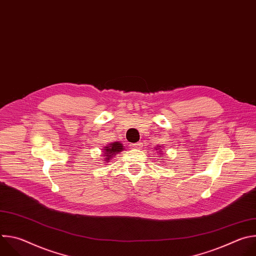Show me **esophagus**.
<instances>
[{
	"label": "esophagus",
	"instance_id": "34e87169",
	"mask_svg": "<svg viewBox=\"0 0 256 256\" xmlns=\"http://www.w3.org/2000/svg\"><path fill=\"white\" fill-rule=\"evenodd\" d=\"M132 148L134 149H140L142 148V142H134L132 144Z\"/></svg>",
	"mask_w": 256,
	"mask_h": 256
}]
</instances>
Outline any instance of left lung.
<instances>
[{"label":"left lung","mask_w":256,"mask_h":256,"mask_svg":"<svg viewBox=\"0 0 256 256\" xmlns=\"http://www.w3.org/2000/svg\"><path fill=\"white\" fill-rule=\"evenodd\" d=\"M159 148H161V147H159Z\"/></svg>","instance_id":"obj_1"}]
</instances>
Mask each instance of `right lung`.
Wrapping results in <instances>:
<instances>
[{
  "mask_svg": "<svg viewBox=\"0 0 256 256\" xmlns=\"http://www.w3.org/2000/svg\"><path fill=\"white\" fill-rule=\"evenodd\" d=\"M124 148H122V144H120L118 142H112L110 146H107V147H105L104 149V157L106 159V161H109V159L112 158L114 155H116V153L122 151Z\"/></svg>",
  "mask_w": 256,
  "mask_h": 256,
  "instance_id": "obj_1",
  "label": "right lung"
}]
</instances>
